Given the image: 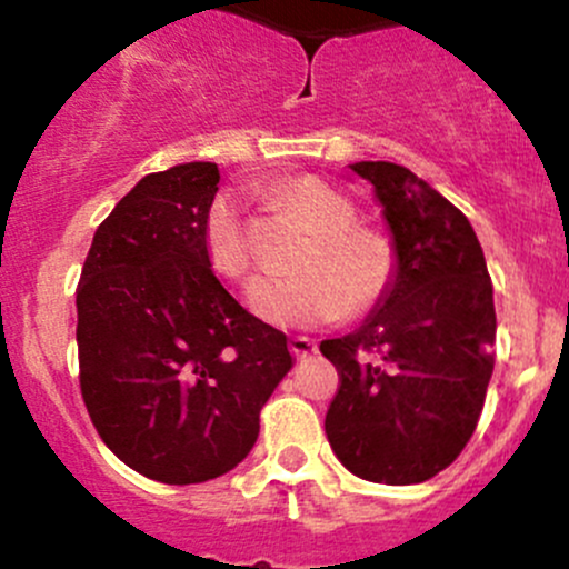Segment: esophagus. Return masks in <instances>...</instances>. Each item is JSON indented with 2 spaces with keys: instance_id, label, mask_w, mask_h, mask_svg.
I'll use <instances>...</instances> for the list:
<instances>
[{
  "instance_id": "esophagus-1",
  "label": "esophagus",
  "mask_w": 569,
  "mask_h": 569,
  "mask_svg": "<svg viewBox=\"0 0 569 569\" xmlns=\"http://www.w3.org/2000/svg\"><path fill=\"white\" fill-rule=\"evenodd\" d=\"M289 349L297 355V358H311V355H317V341L308 336H295L289 341Z\"/></svg>"
}]
</instances>
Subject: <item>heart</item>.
Here are the masks:
<instances>
[{"label": "heart", "instance_id": "obj_1", "mask_svg": "<svg viewBox=\"0 0 569 569\" xmlns=\"http://www.w3.org/2000/svg\"><path fill=\"white\" fill-rule=\"evenodd\" d=\"M274 203L295 211L317 237L295 278L261 274L248 286L258 319L280 327L332 321L347 308L371 306L391 278V256L377 237L355 231V206L319 178H291L272 189ZM206 256L222 278H242L252 263L248 220L231 194H220L206 214Z\"/></svg>", "mask_w": 569, "mask_h": 569}]
</instances>
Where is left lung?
Segmentation results:
<instances>
[{
  "label": "left lung",
  "instance_id": "obj_1",
  "mask_svg": "<svg viewBox=\"0 0 569 569\" xmlns=\"http://www.w3.org/2000/svg\"><path fill=\"white\" fill-rule=\"evenodd\" d=\"M375 187L393 239V269L358 330L319 343L338 369L325 418L347 470L418 485L460 457L492 377L496 306L468 217L393 162H355Z\"/></svg>",
  "mask_w": 569,
  "mask_h": 569
}]
</instances>
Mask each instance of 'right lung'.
<instances>
[{
  "mask_svg": "<svg viewBox=\"0 0 569 569\" xmlns=\"http://www.w3.org/2000/svg\"><path fill=\"white\" fill-rule=\"evenodd\" d=\"M220 170L151 173L96 231L77 289L79 386L118 460L164 485L237 468L295 366L280 330L211 272L206 214Z\"/></svg>",
  "mask_w": 569,
  "mask_h": 569,
  "instance_id": "obj_1",
  "label": "right lung"
}]
</instances>
